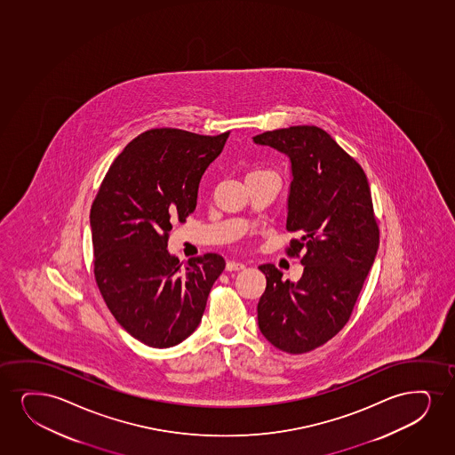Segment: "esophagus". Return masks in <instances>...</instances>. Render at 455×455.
Here are the masks:
<instances>
[{
    "mask_svg": "<svg viewBox=\"0 0 455 455\" xmlns=\"http://www.w3.org/2000/svg\"><path fill=\"white\" fill-rule=\"evenodd\" d=\"M246 266L240 263V261H228L226 263V271H243Z\"/></svg>",
    "mask_w": 455,
    "mask_h": 455,
    "instance_id": "34e87169",
    "label": "esophagus"
}]
</instances>
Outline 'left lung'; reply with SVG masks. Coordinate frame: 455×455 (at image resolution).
Returning a JSON list of instances; mask_svg holds the SVG:
<instances>
[{"label":"left lung","instance_id":"left-lung-1","mask_svg":"<svg viewBox=\"0 0 455 455\" xmlns=\"http://www.w3.org/2000/svg\"><path fill=\"white\" fill-rule=\"evenodd\" d=\"M291 158L286 248L305 266L297 283L274 265L259 266L266 289L259 328L280 351L305 354L349 322L379 243L372 196L363 167L326 131L291 126L253 137ZM304 255L301 256L300 253Z\"/></svg>","mask_w":455,"mask_h":455}]
</instances>
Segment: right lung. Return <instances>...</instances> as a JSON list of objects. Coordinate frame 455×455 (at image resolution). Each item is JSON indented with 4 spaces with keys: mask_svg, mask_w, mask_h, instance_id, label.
Masks as SVG:
<instances>
[{
    "mask_svg": "<svg viewBox=\"0 0 455 455\" xmlns=\"http://www.w3.org/2000/svg\"><path fill=\"white\" fill-rule=\"evenodd\" d=\"M229 133L146 131L110 164L91 207L100 293L121 328L150 347H172L198 328L225 269L219 253L183 266L166 248L173 221L196 211L203 173Z\"/></svg>",
    "mask_w": 455,
    "mask_h": 455,
    "instance_id": "add662e5",
    "label": "right lung"
}]
</instances>
